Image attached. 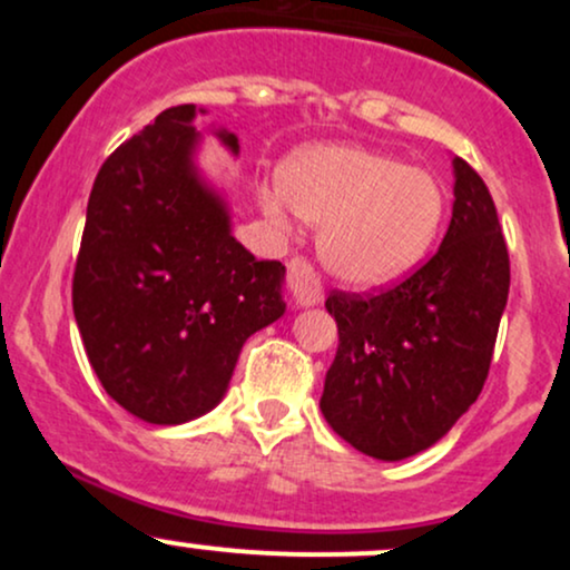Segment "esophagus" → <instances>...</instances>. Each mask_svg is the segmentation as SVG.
Returning a JSON list of instances; mask_svg holds the SVG:
<instances>
[{
    "mask_svg": "<svg viewBox=\"0 0 570 570\" xmlns=\"http://www.w3.org/2000/svg\"><path fill=\"white\" fill-rule=\"evenodd\" d=\"M286 278H289V286L299 305L307 307L322 303V278H318L316 267L307 263L305 257H292L289 263H286Z\"/></svg>",
    "mask_w": 570,
    "mask_h": 570,
    "instance_id": "1",
    "label": "esophagus"
}]
</instances>
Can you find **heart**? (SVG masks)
<instances>
[{"label": "heart", "instance_id": "obj_1", "mask_svg": "<svg viewBox=\"0 0 570 570\" xmlns=\"http://www.w3.org/2000/svg\"><path fill=\"white\" fill-rule=\"evenodd\" d=\"M281 198L324 227L322 259L353 286L402 278L429 254L444 219V187L426 168L364 147H311L284 163ZM281 198L263 195L278 217Z\"/></svg>", "mask_w": 570, "mask_h": 570}]
</instances>
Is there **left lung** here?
Wrapping results in <instances>:
<instances>
[{
    "label": "left lung",
    "instance_id": "left-lung-1",
    "mask_svg": "<svg viewBox=\"0 0 570 570\" xmlns=\"http://www.w3.org/2000/svg\"><path fill=\"white\" fill-rule=\"evenodd\" d=\"M455 166L453 219L434 257L391 286L335 289L337 353L322 412L358 453L402 461L448 434L488 381L509 252L485 181Z\"/></svg>",
    "mask_w": 570,
    "mask_h": 570
}]
</instances>
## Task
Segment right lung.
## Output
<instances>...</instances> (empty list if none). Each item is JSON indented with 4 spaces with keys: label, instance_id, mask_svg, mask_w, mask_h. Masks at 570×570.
I'll return each instance as SVG.
<instances>
[{
    "label": "right lung",
    "instance_id": "1",
    "mask_svg": "<svg viewBox=\"0 0 570 570\" xmlns=\"http://www.w3.org/2000/svg\"><path fill=\"white\" fill-rule=\"evenodd\" d=\"M193 117L195 104L166 109L104 160L71 278L104 391L158 426L212 410L246 340L284 316V265L254 259L198 181ZM219 136L238 153L233 134Z\"/></svg>",
    "mask_w": 570,
    "mask_h": 570
}]
</instances>
